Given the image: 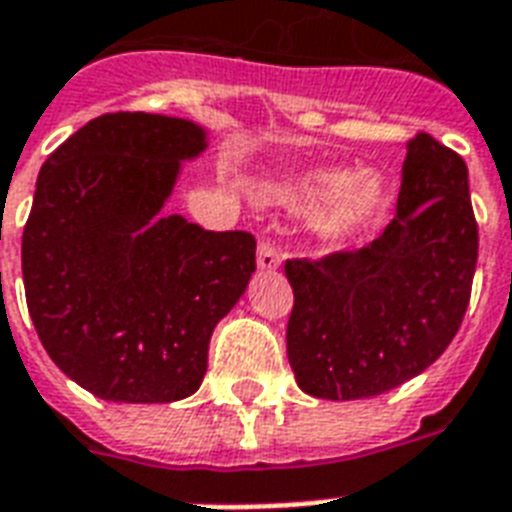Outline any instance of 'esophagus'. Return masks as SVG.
I'll use <instances>...</instances> for the list:
<instances>
[{
    "mask_svg": "<svg viewBox=\"0 0 512 512\" xmlns=\"http://www.w3.org/2000/svg\"><path fill=\"white\" fill-rule=\"evenodd\" d=\"M281 265V252L273 247L268 239H260L257 244V268L260 271H276Z\"/></svg>",
    "mask_w": 512,
    "mask_h": 512,
    "instance_id": "obj_1",
    "label": "esophagus"
}]
</instances>
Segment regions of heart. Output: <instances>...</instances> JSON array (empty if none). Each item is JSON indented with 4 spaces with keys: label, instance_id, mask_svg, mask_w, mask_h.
Here are the masks:
<instances>
[{
    "label": "heart",
    "instance_id": "heart-1",
    "mask_svg": "<svg viewBox=\"0 0 512 512\" xmlns=\"http://www.w3.org/2000/svg\"><path fill=\"white\" fill-rule=\"evenodd\" d=\"M289 209H316L313 233L327 247H342L366 233L388 209V183L377 170L319 167L289 177L276 191Z\"/></svg>",
    "mask_w": 512,
    "mask_h": 512
}]
</instances>
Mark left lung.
<instances>
[{"label": "left lung", "mask_w": 512, "mask_h": 512, "mask_svg": "<svg viewBox=\"0 0 512 512\" xmlns=\"http://www.w3.org/2000/svg\"><path fill=\"white\" fill-rule=\"evenodd\" d=\"M476 260L468 167L422 132L406 143L396 217L380 239L287 260V356L300 390L356 401L425 372L460 329Z\"/></svg>", "instance_id": "obj_1"}]
</instances>
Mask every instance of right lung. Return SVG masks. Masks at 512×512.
Listing matches in <instances>:
<instances>
[{
  "instance_id": "1",
  "label": "right lung",
  "mask_w": 512,
  "mask_h": 512,
  "mask_svg": "<svg viewBox=\"0 0 512 512\" xmlns=\"http://www.w3.org/2000/svg\"><path fill=\"white\" fill-rule=\"evenodd\" d=\"M207 130L162 114H106L52 151L23 231L36 335L66 377L116 404L196 393L212 329L255 273V236L164 215Z\"/></svg>"
}]
</instances>
